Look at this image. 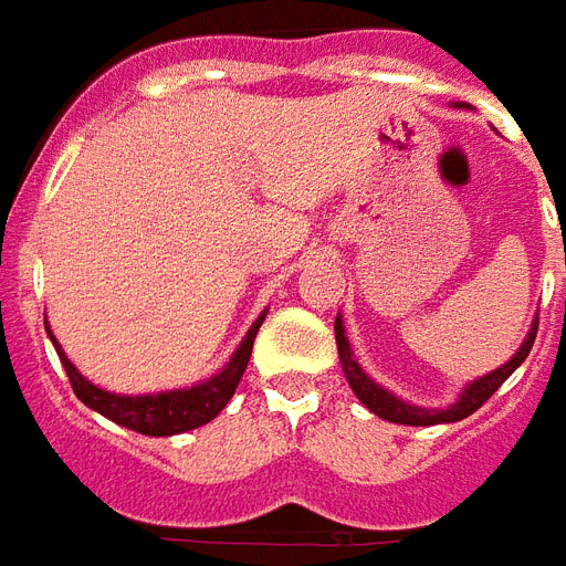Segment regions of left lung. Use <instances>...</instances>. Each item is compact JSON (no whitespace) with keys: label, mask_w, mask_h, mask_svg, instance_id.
<instances>
[{"label":"left lung","mask_w":566,"mask_h":566,"mask_svg":"<svg viewBox=\"0 0 566 566\" xmlns=\"http://www.w3.org/2000/svg\"><path fill=\"white\" fill-rule=\"evenodd\" d=\"M534 338H537V323H532V329L525 335L523 347L513 353L511 361H504L502 368L490 370L481 379H474L469 386L463 388V395L446 409H424V407H412L407 400L395 398L391 391H386L382 386H377L374 379L361 370V365L353 356V347L347 335H344V323L340 317H335V344H338V359L340 368H344V377L350 382V388L356 391V398L365 403V407L374 412V416L386 418V421H395V424H412V427H430V424H448V421H460V418H469L474 409H481L486 400L493 398L499 386H502L504 379L511 377L513 370L520 368L525 361V356L532 353Z\"/></svg>","instance_id":"obj_1"}]
</instances>
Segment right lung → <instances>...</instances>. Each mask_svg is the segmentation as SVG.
I'll return each mask as SVG.
<instances>
[{"mask_svg":"<svg viewBox=\"0 0 566 566\" xmlns=\"http://www.w3.org/2000/svg\"><path fill=\"white\" fill-rule=\"evenodd\" d=\"M264 317L266 312L252 323V329L245 332V338L240 340L234 356L226 361V368L219 370V374H213L205 382H198V386L157 391V395H115V391L94 386V382L82 377L80 370L73 368V361L64 356L62 344L55 340L50 326H46V335L53 340L55 353H59V359H62L64 370H67L73 395L85 407L101 412V416H106L115 424L129 427L136 433H145V437H175V433H187V430H196V427L213 421L226 409V403L234 395V388L240 386V377H243L249 356H252L254 335L261 329Z\"/></svg>","mask_w":566,"mask_h":566,"instance_id":"1","label":"right lung"}]
</instances>
